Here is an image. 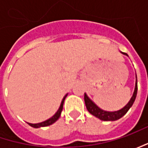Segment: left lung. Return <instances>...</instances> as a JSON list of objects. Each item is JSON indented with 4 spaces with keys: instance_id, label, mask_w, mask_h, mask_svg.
<instances>
[{
    "instance_id": "1",
    "label": "left lung",
    "mask_w": 148,
    "mask_h": 148,
    "mask_svg": "<svg viewBox=\"0 0 148 148\" xmlns=\"http://www.w3.org/2000/svg\"><path fill=\"white\" fill-rule=\"evenodd\" d=\"M123 54H125L128 56L127 53H122ZM137 92H138V80H137V75H136V82H135V89H134V92L133 94L132 98L128 101V103L125 105L123 109L119 110L118 111H114V112H109V111H105L101 109H99L97 105L95 104L94 102L87 96V95L85 93L84 95V99H85V104L86 106L87 110L96 118L99 119L100 120L103 121H115L119 119L120 118H122L127 112L128 110L132 107V105L134 104V100L136 99L137 96Z\"/></svg>"
}]
</instances>
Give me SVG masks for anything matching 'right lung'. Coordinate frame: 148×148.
<instances>
[{"mask_svg": "<svg viewBox=\"0 0 148 148\" xmlns=\"http://www.w3.org/2000/svg\"><path fill=\"white\" fill-rule=\"evenodd\" d=\"M66 95L65 96L63 97V99L62 100V102H61V105H60L59 109H58V110L56 112V114H54L53 116L51 117L50 119H49L48 120H46V121H44V122L42 123H29V125H30L31 127L33 128H40V127H47V126H49V125H51V124H53V123H55L58 119H59L60 115H61V113H62V108H63V103H64V100H65L66 97Z\"/></svg>", "mask_w": 148, "mask_h": 148, "instance_id": "obj_1", "label": "right lung"}]
</instances>
